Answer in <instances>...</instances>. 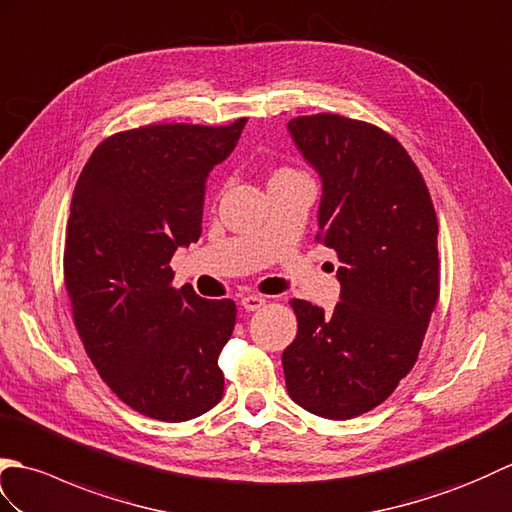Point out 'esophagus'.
Wrapping results in <instances>:
<instances>
[{
    "label": "esophagus",
    "instance_id": "esophagus-1",
    "mask_svg": "<svg viewBox=\"0 0 512 512\" xmlns=\"http://www.w3.org/2000/svg\"><path fill=\"white\" fill-rule=\"evenodd\" d=\"M241 304H243V309H247V311H258L267 304V298H263V295H245Z\"/></svg>",
    "mask_w": 512,
    "mask_h": 512
}]
</instances>
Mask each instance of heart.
I'll list each match as a JSON object with an SVG mask.
<instances>
[{"label":"heart","instance_id":"heart-1","mask_svg":"<svg viewBox=\"0 0 512 512\" xmlns=\"http://www.w3.org/2000/svg\"><path fill=\"white\" fill-rule=\"evenodd\" d=\"M285 175H295V170L293 168H278L274 173V177H285Z\"/></svg>","mask_w":512,"mask_h":512}]
</instances>
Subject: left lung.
Segmentation results:
<instances>
[{
    "mask_svg": "<svg viewBox=\"0 0 512 512\" xmlns=\"http://www.w3.org/2000/svg\"><path fill=\"white\" fill-rule=\"evenodd\" d=\"M322 175L320 232L342 263L331 315L291 300L298 335L282 352L291 399L346 420L381 405L414 368L440 295L438 219L418 166L377 124L313 113L289 120Z\"/></svg>",
    "mask_w": 512,
    "mask_h": 512,
    "instance_id": "1",
    "label": "left lung"
}]
</instances>
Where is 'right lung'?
Listing matches in <instances>:
<instances>
[{
	"label": "right lung",
	"instance_id": "add662e5",
	"mask_svg": "<svg viewBox=\"0 0 512 512\" xmlns=\"http://www.w3.org/2000/svg\"><path fill=\"white\" fill-rule=\"evenodd\" d=\"M245 122L113 133L89 155L72 195L63 280L78 337L113 394L164 423L206 414L223 396L219 355L236 304L173 287L168 263L201 236L206 179Z\"/></svg>",
	"mask_w": 512,
	"mask_h": 512
}]
</instances>
